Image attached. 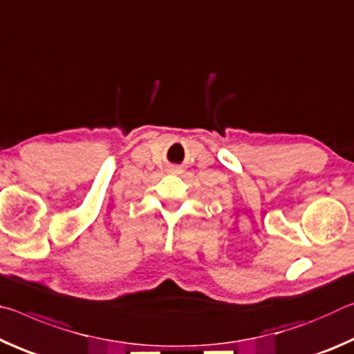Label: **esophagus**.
Wrapping results in <instances>:
<instances>
[{
    "label": "esophagus",
    "mask_w": 354,
    "mask_h": 354,
    "mask_svg": "<svg viewBox=\"0 0 354 354\" xmlns=\"http://www.w3.org/2000/svg\"><path fill=\"white\" fill-rule=\"evenodd\" d=\"M173 170H175V171H179V169H178V167H175V169H173Z\"/></svg>",
    "instance_id": "1"
}]
</instances>
